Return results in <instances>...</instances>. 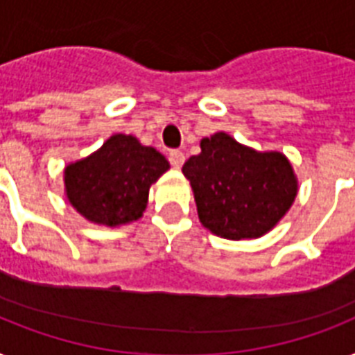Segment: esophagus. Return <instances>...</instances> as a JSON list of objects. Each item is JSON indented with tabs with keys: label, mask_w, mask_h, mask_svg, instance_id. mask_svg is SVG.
<instances>
[{
	"label": "esophagus",
	"mask_w": 355,
	"mask_h": 355,
	"mask_svg": "<svg viewBox=\"0 0 355 355\" xmlns=\"http://www.w3.org/2000/svg\"><path fill=\"white\" fill-rule=\"evenodd\" d=\"M184 162H186V156H184L182 150H169V164H171L173 167H177L178 169V167H182Z\"/></svg>",
	"instance_id": "esophagus-1"
}]
</instances>
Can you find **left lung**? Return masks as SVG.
Instances as JSON below:
<instances>
[{"mask_svg":"<svg viewBox=\"0 0 355 355\" xmlns=\"http://www.w3.org/2000/svg\"><path fill=\"white\" fill-rule=\"evenodd\" d=\"M200 223L227 239L269 232L297 197V178L282 153H258L217 132L182 166Z\"/></svg>","mask_w":355,"mask_h":355,"instance_id":"8db88e82","label":"left lung"}]
</instances>
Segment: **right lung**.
<instances>
[{
  "instance_id": "obj_1",
  "label": "right lung",
  "mask_w": 355,
  "mask_h": 355,
  "mask_svg": "<svg viewBox=\"0 0 355 355\" xmlns=\"http://www.w3.org/2000/svg\"><path fill=\"white\" fill-rule=\"evenodd\" d=\"M169 169V162L153 147L116 134L85 160L66 167L69 202L88 221L118 227L136 221L147 206L150 184Z\"/></svg>"
}]
</instances>
